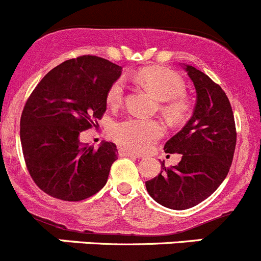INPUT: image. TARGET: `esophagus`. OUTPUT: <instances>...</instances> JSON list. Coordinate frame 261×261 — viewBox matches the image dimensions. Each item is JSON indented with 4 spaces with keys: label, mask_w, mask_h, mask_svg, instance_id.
Here are the masks:
<instances>
[{
    "label": "esophagus",
    "mask_w": 261,
    "mask_h": 261,
    "mask_svg": "<svg viewBox=\"0 0 261 261\" xmlns=\"http://www.w3.org/2000/svg\"><path fill=\"white\" fill-rule=\"evenodd\" d=\"M119 156H122V157H139L138 154L137 153H134V152H130L129 149H127V148H119Z\"/></svg>",
    "instance_id": "1"
}]
</instances>
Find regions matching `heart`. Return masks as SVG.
<instances>
[{"mask_svg": "<svg viewBox=\"0 0 261 261\" xmlns=\"http://www.w3.org/2000/svg\"><path fill=\"white\" fill-rule=\"evenodd\" d=\"M134 80L164 101L162 109L171 119H180L187 112L184 95L185 84L179 74L162 67H149L139 71ZM124 99V82L117 80L109 87L107 101L110 107H118ZM164 133V127L153 119L130 117L120 120L113 128V137L122 146L132 151L143 152L151 147Z\"/></svg>", "mask_w": 261, "mask_h": 261, "instance_id": "obj_1", "label": "heart"}]
</instances>
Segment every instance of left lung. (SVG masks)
Here are the masks:
<instances>
[{"instance_id":"obj_1","label":"left lung","mask_w":261,"mask_h":261,"mask_svg":"<svg viewBox=\"0 0 261 261\" xmlns=\"http://www.w3.org/2000/svg\"><path fill=\"white\" fill-rule=\"evenodd\" d=\"M194 84L197 102L192 118L165 144L166 153H180L171 169L161 162V172L146 181L148 194L159 204L182 211L199 204L226 179L236 147L231 104L221 86L189 64H181Z\"/></svg>"}]
</instances>
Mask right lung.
<instances>
[{"mask_svg":"<svg viewBox=\"0 0 261 261\" xmlns=\"http://www.w3.org/2000/svg\"><path fill=\"white\" fill-rule=\"evenodd\" d=\"M120 74L118 64L82 56L49 71L28 99L20 119L22 153L35 184L50 197L79 202L107 184L117 146L101 142L95 149L80 134L96 127Z\"/></svg>","mask_w":261,"mask_h":261,"instance_id":"obj_1","label":"right lung"}]
</instances>
